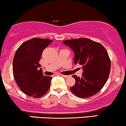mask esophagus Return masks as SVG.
I'll return each instance as SVG.
<instances>
[{
  "mask_svg": "<svg viewBox=\"0 0 126 126\" xmlns=\"http://www.w3.org/2000/svg\"><path fill=\"white\" fill-rule=\"evenodd\" d=\"M62 76H63V77H64V78H67L69 77V76H68V75H62Z\"/></svg>",
  "mask_w": 126,
  "mask_h": 126,
  "instance_id": "obj_1",
  "label": "esophagus"
}]
</instances>
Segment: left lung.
I'll return each mask as SVG.
<instances>
[{"instance_id": "left-lung-1", "label": "left lung", "mask_w": 126, "mask_h": 126, "mask_svg": "<svg viewBox=\"0 0 126 126\" xmlns=\"http://www.w3.org/2000/svg\"><path fill=\"white\" fill-rule=\"evenodd\" d=\"M75 53L74 63L82 66V77L73 75L76 83L70 88L73 94L81 98L93 96L101 90L107 80L111 60L102 45L88 38L64 40Z\"/></svg>"}]
</instances>
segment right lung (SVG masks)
<instances>
[{
	"label": "right lung",
	"mask_w": 126,
	"mask_h": 126,
	"mask_svg": "<svg viewBox=\"0 0 126 126\" xmlns=\"http://www.w3.org/2000/svg\"><path fill=\"white\" fill-rule=\"evenodd\" d=\"M53 40L34 38L17 49L13 60V74L21 90L28 96L40 98L47 93L52 77L43 74L39 63L41 54Z\"/></svg>",
	"instance_id": "1"
}]
</instances>
